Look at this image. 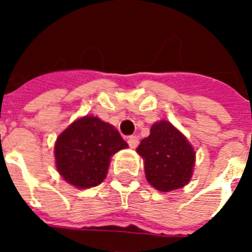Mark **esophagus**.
<instances>
[{"label":"esophagus","mask_w":252,"mask_h":252,"mask_svg":"<svg viewBox=\"0 0 252 252\" xmlns=\"http://www.w3.org/2000/svg\"><path fill=\"white\" fill-rule=\"evenodd\" d=\"M127 142H128V145H130L131 149H135L137 145H139V136H136V135H132V136L128 137Z\"/></svg>","instance_id":"esophagus-1"}]
</instances>
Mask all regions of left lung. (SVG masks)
Masks as SVG:
<instances>
[{"label":"left lung","instance_id":"8db88e82","mask_svg":"<svg viewBox=\"0 0 252 252\" xmlns=\"http://www.w3.org/2000/svg\"><path fill=\"white\" fill-rule=\"evenodd\" d=\"M136 153L144 160L148 183L160 192L183 188L192 179L194 149L166 120H160L151 126L150 135L140 142Z\"/></svg>","mask_w":252,"mask_h":252}]
</instances>
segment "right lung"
<instances>
[{
	"label": "right lung",
	"mask_w": 252,
	"mask_h": 252,
	"mask_svg": "<svg viewBox=\"0 0 252 252\" xmlns=\"http://www.w3.org/2000/svg\"><path fill=\"white\" fill-rule=\"evenodd\" d=\"M127 148L115 126L97 116H83L57 137L55 165L60 177L70 186L92 188L106 179L111 158Z\"/></svg>",
	"instance_id": "right-lung-1"
}]
</instances>
